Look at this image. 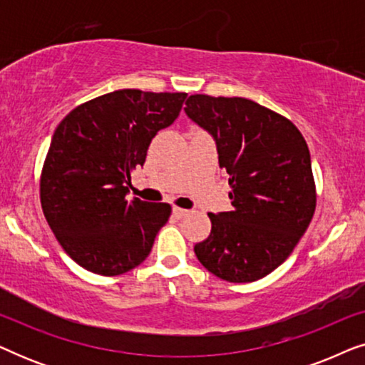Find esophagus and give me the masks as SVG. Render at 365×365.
Instances as JSON below:
<instances>
[{
  "label": "esophagus",
  "mask_w": 365,
  "mask_h": 365,
  "mask_svg": "<svg viewBox=\"0 0 365 365\" xmlns=\"http://www.w3.org/2000/svg\"><path fill=\"white\" fill-rule=\"evenodd\" d=\"M189 211H187V209H181V207H176V206H174L173 207V214H174V216H176L178 219H181V217H184V216H186V214H187Z\"/></svg>",
  "instance_id": "obj_1"
}]
</instances>
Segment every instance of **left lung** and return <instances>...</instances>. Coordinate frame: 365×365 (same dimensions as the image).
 <instances>
[{"label": "left lung", "instance_id": "left-lung-1", "mask_svg": "<svg viewBox=\"0 0 365 365\" xmlns=\"http://www.w3.org/2000/svg\"><path fill=\"white\" fill-rule=\"evenodd\" d=\"M187 118L211 134L229 174L232 211L209 214L199 262L227 282L257 281L289 257L314 216L311 154L299 129L246 98L194 94Z\"/></svg>", "mask_w": 365, "mask_h": 365}]
</instances>
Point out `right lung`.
<instances>
[{
    "mask_svg": "<svg viewBox=\"0 0 365 365\" xmlns=\"http://www.w3.org/2000/svg\"><path fill=\"white\" fill-rule=\"evenodd\" d=\"M186 96L119 89L74 108L54 131L41 173L43 212L68 256L86 271L119 276L151 252L171 206L129 201L128 184Z\"/></svg>",
    "mask_w": 365,
    "mask_h": 365,
    "instance_id": "obj_1",
    "label": "right lung"
}]
</instances>
